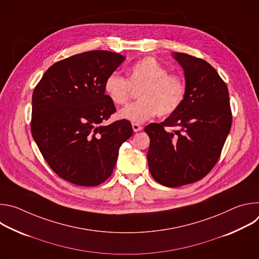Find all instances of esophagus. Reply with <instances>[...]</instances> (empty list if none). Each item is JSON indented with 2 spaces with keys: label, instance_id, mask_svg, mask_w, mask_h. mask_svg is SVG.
Returning <instances> with one entry per match:
<instances>
[{
  "label": "esophagus",
  "instance_id": "1",
  "mask_svg": "<svg viewBox=\"0 0 259 259\" xmlns=\"http://www.w3.org/2000/svg\"><path fill=\"white\" fill-rule=\"evenodd\" d=\"M132 128H133V131L134 132H138V131H141L142 130V126L136 124V123H133L132 124Z\"/></svg>",
  "mask_w": 259,
  "mask_h": 259
}]
</instances>
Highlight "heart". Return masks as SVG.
<instances>
[{
  "instance_id": "obj_1",
  "label": "heart",
  "mask_w": 259,
  "mask_h": 259,
  "mask_svg": "<svg viewBox=\"0 0 259 259\" xmlns=\"http://www.w3.org/2000/svg\"><path fill=\"white\" fill-rule=\"evenodd\" d=\"M132 88L139 89V100L127 105L118 117L134 123H142L156 115H171L181 105L186 96V84L156 58L147 56L134 62L127 72V79L110 73L104 82V92L116 105L126 104Z\"/></svg>"
}]
</instances>
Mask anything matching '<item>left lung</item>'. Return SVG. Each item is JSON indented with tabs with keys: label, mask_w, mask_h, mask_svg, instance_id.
Returning a JSON list of instances; mask_svg holds the SVG:
<instances>
[{
	"label": "left lung",
	"mask_w": 259,
	"mask_h": 259,
	"mask_svg": "<svg viewBox=\"0 0 259 259\" xmlns=\"http://www.w3.org/2000/svg\"><path fill=\"white\" fill-rule=\"evenodd\" d=\"M186 77V96L164 122L144 128L151 142L149 169L162 186L177 188L206 176L218 161L232 126L227 84L207 61L175 52ZM165 126L178 130L167 133Z\"/></svg>",
	"instance_id": "left-lung-1"
}]
</instances>
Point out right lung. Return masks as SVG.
<instances>
[{
  "mask_svg": "<svg viewBox=\"0 0 259 259\" xmlns=\"http://www.w3.org/2000/svg\"><path fill=\"white\" fill-rule=\"evenodd\" d=\"M126 59L104 50L72 55L51 65L32 93L30 130L50 168L62 179L95 187L113 173L131 123L101 125L116 113L104 82Z\"/></svg>",
  "mask_w": 259,
  "mask_h": 259,
  "instance_id": "obj_1",
  "label": "right lung"
}]
</instances>
